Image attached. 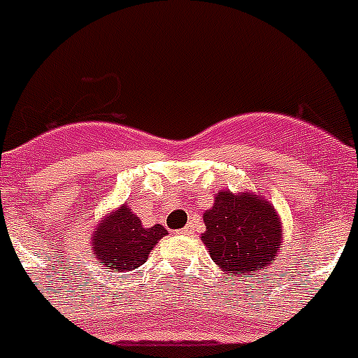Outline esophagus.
I'll return each instance as SVG.
<instances>
[{"label":"esophagus","instance_id":"34e87169","mask_svg":"<svg viewBox=\"0 0 358 358\" xmlns=\"http://www.w3.org/2000/svg\"><path fill=\"white\" fill-rule=\"evenodd\" d=\"M181 233H182V235H192V227H189V226H186L185 229L181 231Z\"/></svg>","mask_w":358,"mask_h":358}]
</instances>
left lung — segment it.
Listing matches in <instances>:
<instances>
[{"label": "left lung", "mask_w": 358, "mask_h": 358, "mask_svg": "<svg viewBox=\"0 0 358 358\" xmlns=\"http://www.w3.org/2000/svg\"><path fill=\"white\" fill-rule=\"evenodd\" d=\"M202 242L226 276L255 278L273 264L281 245V222L274 206L249 192H220L204 211Z\"/></svg>", "instance_id": "1"}]
</instances>
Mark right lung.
Returning <instances> with one entry per match:
<instances>
[{"label": "right lung", "instance_id": "add662e5", "mask_svg": "<svg viewBox=\"0 0 358 358\" xmlns=\"http://www.w3.org/2000/svg\"><path fill=\"white\" fill-rule=\"evenodd\" d=\"M169 235L161 224L141 226L127 204L107 213L91 235L93 258L113 273L134 271L148 260V255L157 242Z\"/></svg>", "mask_w": 358, "mask_h": 358}]
</instances>
